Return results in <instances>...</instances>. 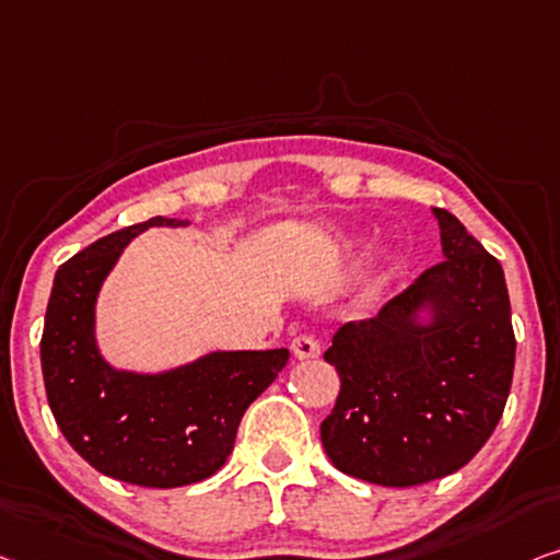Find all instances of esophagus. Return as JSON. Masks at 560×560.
<instances>
[{"instance_id": "1", "label": "esophagus", "mask_w": 560, "mask_h": 560, "mask_svg": "<svg viewBox=\"0 0 560 560\" xmlns=\"http://www.w3.org/2000/svg\"><path fill=\"white\" fill-rule=\"evenodd\" d=\"M291 352H294L296 360H314V357H319V345H316L314 337L302 334V337L291 341Z\"/></svg>"}]
</instances>
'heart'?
Segmentation results:
<instances>
[{"mask_svg": "<svg viewBox=\"0 0 560 560\" xmlns=\"http://www.w3.org/2000/svg\"><path fill=\"white\" fill-rule=\"evenodd\" d=\"M392 269H395V256H392V254H385V264H382V269H380V271H374L372 277L366 279V283H364V289H362V294H360V306L372 304L374 299H377V294L382 291V287H385L387 279H389Z\"/></svg>", "mask_w": 560, "mask_h": 560, "instance_id": "b5f03b06", "label": "heart"}]
</instances>
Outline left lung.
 <instances>
[{
	"label": "left lung",
	"mask_w": 560,
	"mask_h": 560,
	"mask_svg": "<svg viewBox=\"0 0 560 560\" xmlns=\"http://www.w3.org/2000/svg\"><path fill=\"white\" fill-rule=\"evenodd\" d=\"M435 219L445 261L377 316L341 324L324 352L341 387L322 445L337 470L374 486L412 488L460 470L493 435L511 392L503 266L445 208Z\"/></svg>",
	"instance_id": "obj_1"
}]
</instances>
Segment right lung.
Here are the masks:
<instances>
[{
	"instance_id": "add662e5",
	"label": "right lung",
	"mask_w": 560,
	"mask_h": 560,
	"mask_svg": "<svg viewBox=\"0 0 560 560\" xmlns=\"http://www.w3.org/2000/svg\"><path fill=\"white\" fill-rule=\"evenodd\" d=\"M155 219L95 241L55 273L39 357L47 402L74 453L97 472L140 488H180L229 460L248 405L277 380L289 349L211 352L161 374L118 372L95 345L97 291L130 238Z\"/></svg>"
}]
</instances>
